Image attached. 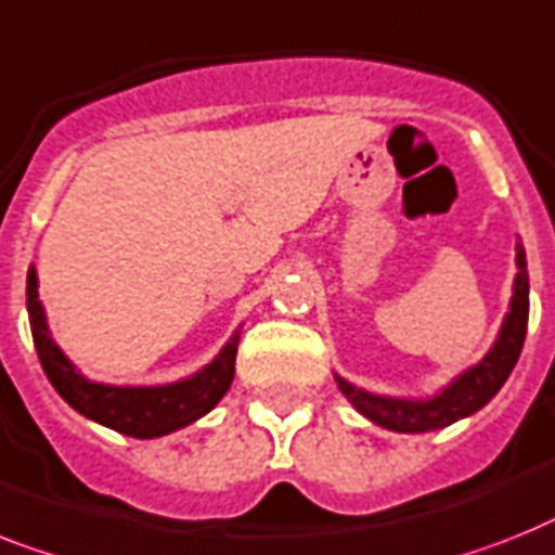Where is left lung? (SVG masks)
Instances as JSON below:
<instances>
[{
	"instance_id": "1",
	"label": "left lung",
	"mask_w": 555,
	"mask_h": 555,
	"mask_svg": "<svg viewBox=\"0 0 555 555\" xmlns=\"http://www.w3.org/2000/svg\"><path fill=\"white\" fill-rule=\"evenodd\" d=\"M516 279H513L511 310L502 322L493 348L479 364L459 373L444 390H439L430 399H393V396L367 393L362 387H353L348 379L336 376V385L348 402L353 404L364 418H371L373 425L396 430V434H427L448 427L459 418L470 416L481 410L493 396L502 390L511 371L519 362L521 345L527 333V313H530V282H527V259L525 247L516 245Z\"/></svg>"
}]
</instances>
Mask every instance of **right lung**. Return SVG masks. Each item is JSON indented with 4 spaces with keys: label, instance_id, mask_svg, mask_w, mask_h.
<instances>
[{
    "label": "right lung",
    "instance_id": "obj_1",
    "mask_svg": "<svg viewBox=\"0 0 555 555\" xmlns=\"http://www.w3.org/2000/svg\"><path fill=\"white\" fill-rule=\"evenodd\" d=\"M28 319L42 371L56 387V393L76 413L111 427L116 434L133 436V439L168 436L210 413L219 404V399L228 393L233 373H236L238 331L219 350L214 362L205 364L199 373H193L188 379L173 382V385L119 387L85 379L82 373L70 364V359L59 350L56 341L51 339L44 308L39 301V279H36L34 268L28 270Z\"/></svg>",
    "mask_w": 555,
    "mask_h": 555
}]
</instances>
